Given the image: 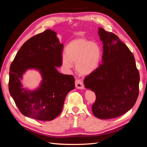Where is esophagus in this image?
Returning a JSON list of instances; mask_svg holds the SVG:
<instances>
[{"label": "esophagus", "instance_id": "34e87169", "mask_svg": "<svg viewBox=\"0 0 147 147\" xmlns=\"http://www.w3.org/2000/svg\"><path fill=\"white\" fill-rule=\"evenodd\" d=\"M75 87L77 89H79V90H83L84 85L80 80L77 79L76 80H75Z\"/></svg>", "mask_w": 147, "mask_h": 147}]
</instances>
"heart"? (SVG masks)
I'll return each mask as SVG.
<instances>
[{
    "label": "heart",
    "instance_id": "obj_1",
    "mask_svg": "<svg viewBox=\"0 0 147 147\" xmlns=\"http://www.w3.org/2000/svg\"><path fill=\"white\" fill-rule=\"evenodd\" d=\"M102 56L99 44L86 38H77L68 43L65 53L62 56L64 67L70 69L75 63L77 72L82 75H90L98 67Z\"/></svg>",
    "mask_w": 147,
    "mask_h": 147
}]
</instances>
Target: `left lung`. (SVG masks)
<instances>
[{
	"mask_svg": "<svg viewBox=\"0 0 147 147\" xmlns=\"http://www.w3.org/2000/svg\"><path fill=\"white\" fill-rule=\"evenodd\" d=\"M98 29L103 43L102 64L86 77L83 83L96 96L92 113L107 119L121 116L134 105L139 95L140 76L128 47L117 35Z\"/></svg>",
	"mask_w": 147,
	"mask_h": 147,
	"instance_id": "1",
	"label": "left lung"
}]
</instances>
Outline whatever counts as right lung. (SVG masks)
<instances>
[{"mask_svg": "<svg viewBox=\"0 0 147 147\" xmlns=\"http://www.w3.org/2000/svg\"><path fill=\"white\" fill-rule=\"evenodd\" d=\"M54 30L47 29L26 41L10 67L8 88L12 98L24 116L51 121L61 113L67 93L75 89L72 75L59 73L63 44ZM28 69L38 71L42 80L34 90L24 88L21 81Z\"/></svg>", "mask_w": 147, "mask_h": 147, "instance_id": "obj_1", "label": "right lung"}]
</instances>
